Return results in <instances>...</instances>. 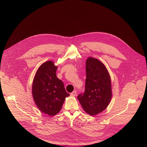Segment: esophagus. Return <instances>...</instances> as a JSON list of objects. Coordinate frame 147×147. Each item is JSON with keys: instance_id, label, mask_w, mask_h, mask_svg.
<instances>
[{"instance_id": "esophagus-1", "label": "esophagus", "mask_w": 147, "mask_h": 147, "mask_svg": "<svg viewBox=\"0 0 147 147\" xmlns=\"http://www.w3.org/2000/svg\"><path fill=\"white\" fill-rule=\"evenodd\" d=\"M76 94H77L76 90H74V91H73V92L71 93V96H75L76 95Z\"/></svg>"}]
</instances>
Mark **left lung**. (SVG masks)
<instances>
[{"label": "left lung", "instance_id": "left-lung-1", "mask_svg": "<svg viewBox=\"0 0 147 147\" xmlns=\"http://www.w3.org/2000/svg\"><path fill=\"white\" fill-rule=\"evenodd\" d=\"M86 76L85 92L78 98L87 114L96 115L105 110L111 101L110 76L104 63L90 57L86 61Z\"/></svg>", "mask_w": 147, "mask_h": 147}]
</instances>
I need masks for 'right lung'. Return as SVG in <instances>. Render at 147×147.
<instances>
[{"mask_svg": "<svg viewBox=\"0 0 147 147\" xmlns=\"http://www.w3.org/2000/svg\"><path fill=\"white\" fill-rule=\"evenodd\" d=\"M57 66L51 61L38 68L32 84V95L36 105L43 113L54 116L61 111L67 93L63 82L57 77Z\"/></svg>", "mask_w": 147, "mask_h": 147, "instance_id": "obj_1", "label": "right lung"}]
</instances>
